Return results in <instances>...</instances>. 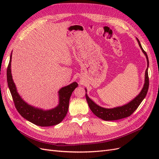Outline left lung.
Segmentation results:
<instances>
[{"label":"left lung","mask_w":159,"mask_h":159,"mask_svg":"<svg viewBox=\"0 0 159 159\" xmlns=\"http://www.w3.org/2000/svg\"><path fill=\"white\" fill-rule=\"evenodd\" d=\"M137 41L139 42V46H140L143 52L146 56L147 60V68L145 71V84H144V87L142 89L141 93L129 103L123 105V106L115 107L113 109H106V108H103L99 106V105L95 104L93 101L88 97L87 94H85L86 99H87L89 107L91 110V111H92L96 116L101 118L103 120H105V121H115V120H119V119L129 117L130 115H131L134 111L138 108L139 105L141 104L144 98H145V96L147 95V91L148 89V85H149V80H148V59L147 53L143 49L140 42H139L138 39H137Z\"/></svg>","instance_id":"1"}]
</instances>
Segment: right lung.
Returning <instances> with one entry per match:
<instances>
[{"mask_svg": "<svg viewBox=\"0 0 159 159\" xmlns=\"http://www.w3.org/2000/svg\"><path fill=\"white\" fill-rule=\"evenodd\" d=\"M11 59L12 55H11L7 71V82L12 95L14 106L18 112L22 117L38 126L48 127L59 124L64 119L68 113L71 95L73 91L78 87V84L76 82H74L60 89L59 91V104L56 108L48 111L35 108L27 104L25 101L22 100L17 92L11 74Z\"/></svg>", "mask_w": 159, "mask_h": 159, "instance_id": "1", "label": "right lung"}]
</instances>
